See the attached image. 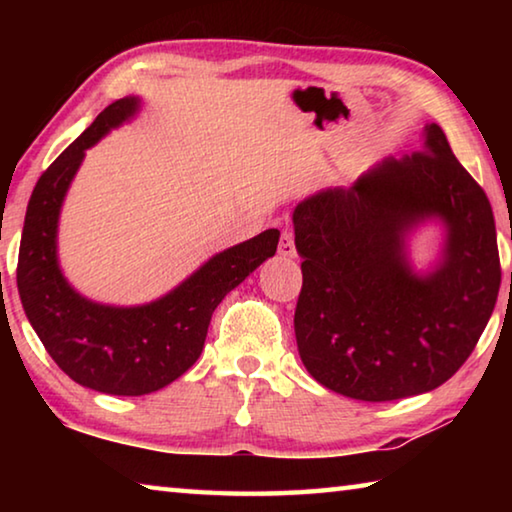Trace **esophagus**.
<instances>
[{
    "label": "esophagus",
    "instance_id": "obj_1",
    "mask_svg": "<svg viewBox=\"0 0 512 512\" xmlns=\"http://www.w3.org/2000/svg\"><path fill=\"white\" fill-rule=\"evenodd\" d=\"M277 250H280V255H282V257H289V259L296 257V244H293L291 232H282V237H280V246H277Z\"/></svg>",
    "mask_w": 512,
    "mask_h": 512
}]
</instances>
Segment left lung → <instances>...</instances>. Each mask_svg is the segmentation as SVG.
<instances>
[{"mask_svg":"<svg viewBox=\"0 0 512 512\" xmlns=\"http://www.w3.org/2000/svg\"><path fill=\"white\" fill-rule=\"evenodd\" d=\"M422 153L384 158L352 187L318 189L293 210L302 291L300 359L318 384L361 402L429 393L470 357L495 309L501 271L488 196L438 124ZM438 224L424 269L410 239Z\"/></svg>","mask_w":512,"mask_h":512,"instance_id":"obj_1","label":"left lung"}]
</instances>
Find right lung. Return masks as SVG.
I'll list each match as a JSON object with an SVG mask.
<instances>
[{
	"instance_id": "add662e5",
	"label": "right lung",
	"mask_w": 512,
	"mask_h": 512,
	"mask_svg": "<svg viewBox=\"0 0 512 512\" xmlns=\"http://www.w3.org/2000/svg\"><path fill=\"white\" fill-rule=\"evenodd\" d=\"M144 106L131 94L101 115L42 173L24 216L17 291L49 357L76 384L106 395H149L201 357L219 302L275 255L280 230H264L212 255L164 296L144 305H106L76 291L60 268L58 221L85 151Z\"/></svg>"
}]
</instances>
